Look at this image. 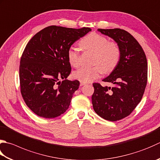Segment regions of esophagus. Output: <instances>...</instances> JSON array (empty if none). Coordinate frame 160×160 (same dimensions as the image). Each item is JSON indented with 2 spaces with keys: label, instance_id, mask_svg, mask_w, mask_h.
<instances>
[{
  "label": "esophagus",
  "instance_id": "esophagus-1",
  "mask_svg": "<svg viewBox=\"0 0 160 160\" xmlns=\"http://www.w3.org/2000/svg\"><path fill=\"white\" fill-rule=\"evenodd\" d=\"M84 84H86V82H81V81H80V87H82V86L84 85Z\"/></svg>",
  "mask_w": 160,
  "mask_h": 160
}]
</instances>
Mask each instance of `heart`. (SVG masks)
<instances>
[{
    "label": "heart",
    "instance_id": "obj_1",
    "mask_svg": "<svg viewBox=\"0 0 160 160\" xmlns=\"http://www.w3.org/2000/svg\"><path fill=\"white\" fill-rule=\"evenodd\" d=\"M80 46L85 50L94 52L92 67H81L73 73L75 79L89 82L98 78L102 72L109 73L117 67L121 57V50L116 42H109L107 37L96 32L87 34L80 41ZM69 64L73 67L80 64V53L77 49L71 47L67 51Z\"/></svg>",
    "mask_w": 160,
    "mask_h": 160
}]
</instances>
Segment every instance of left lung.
<instances>
[{"label":"left lung","instance_id":"left-lung-1","mask_svg":"<svg viewBox=\"0 0 160 160\" xmlns=\"http://www.w3.org/2000/svg\"><path fill=\"white\" fill-rule=\"evenodd\" d=\"M98 30L118 43L121 57L115 69L102 80L114 87L93 83V108L105 120L119 121L132 113L142 98L148 80L146 56L139 42L127 31L120 28Z\"/></svg>","mask_w":160,"mask_h":160}]
</instances>
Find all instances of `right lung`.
<instances>
[{
  "label": "right lung",
  "mask_w": 160,
  "mask_h": 160,
  "mask_svg": "<svg viewBox=\"0 0 160 160\" xmlns=\"http://www.w3.org/2000/svg\"><path fill=\"white\" fill-rule=\"evenodd\" d=\"M91 30L85 27L51 26L27 43L20 61L21 93L26 105L37 116L55 118L68 109L80 82L67 80L71 71L67 51Z\"/></svg>",
  "instance_id": "obj_1"
}]
</instances>
